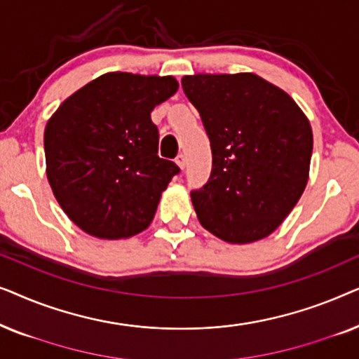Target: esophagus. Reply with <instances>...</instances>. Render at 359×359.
Returning <instances> with one entry per match:
<instances>
[{"label":"esophagus","instance_id":"esophagus-1","mask_svg":"<svg viewBox=\"0 0 359 359\" xmlns=\"http://www.w3.org/2000/svg\"><path fill=\"white\" fill-rule=\"evenodd\" d=\"M176 165H178L181 170L186 168V156L183 154H180L178 156H176Z\"/></svg>","mask_w":359,"mask_h":359}]
</instances>
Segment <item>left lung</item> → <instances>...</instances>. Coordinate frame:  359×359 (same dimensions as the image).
<instances>
[{
  "label": "left lung",
  "instance_id": "8db88e82",
  "mask_svg": "<svg viewBox=\"0 0 359 359\" xmlns=\"http://www.w3.org/2000/svg\"><path fill=\"white\" fill-rule=\"evenodd\" d=\"M181 85L212 150L208 183L191 193L201 225L229 243L268 237L306 189L309 119L286 91L255 73H199Z\"/></svg>",
  "mask_w": 359,
  "mask_h": 359
}]
</instances>
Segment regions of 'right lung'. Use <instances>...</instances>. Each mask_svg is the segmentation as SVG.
Instances as JSON below:
<instances>
[{
    "label": "right lung",
    "mask_w": 359,
    "mask_h": 359,
    "mask_svg": "<svg viewBox=\"0 0 359 359\" xmlns=\"http://www.w3.org/2000/svg\"><path fill=\"white\" fill-rule=\"evenodd\" d=\"M178 90L173 76L112 72L62 102L46 126L47 180L58 204L97 238L149 227L178 165L158 156L150 112Z\"/></svg>",
    "instance_id": "right-lung-1"
}]
</instances>
